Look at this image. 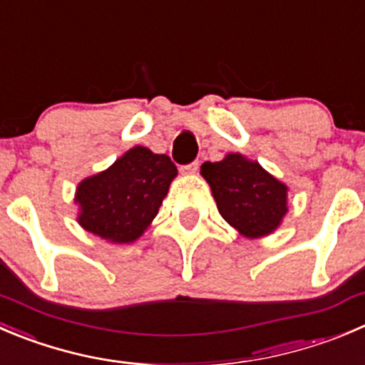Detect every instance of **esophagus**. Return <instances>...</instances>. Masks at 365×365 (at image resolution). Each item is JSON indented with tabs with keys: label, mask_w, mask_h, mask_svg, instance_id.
Segmentation results:
<instances>
[{
	"label": "esophagus",
	"mask_w": 365,
	"mask_h": 365,
	"mask_svg": "<svg viewBox=\"0 0 365 365\" xmlns=\"http://www.w3.org/2000/svg\"><path fill=\"white\" fill-rule=\"evenodd\" d=\"M200 169V162H192V164H187L182 168V173H185V175H194V173Z\"/></svg>",
	"instance_id": "obj_1"
}]
</instances>
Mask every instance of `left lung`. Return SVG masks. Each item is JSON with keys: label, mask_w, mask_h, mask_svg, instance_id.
<instances>
[{"label": "left lung", "mask_w": 365, "mask_h": 365, "mask_svg": "<svg viewBox=\"0 0 365 365\" xmlns=\"http://www.w3.org/2000/svg\"><path fill=\"white\" fill-rule=\"evenodd\" d=\"M201 176L222 219L246 239L271 235L287 215L289 187L257 160L228 153L219 162H205Z\"/></svg>", "instance_id": "1"}]
</instances>
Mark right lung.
Returning <instances> with one entry per match:
<instances>
[{
  "label": "right lung",
  "mask_w": 365,
  "mask_h": 365,
  "mask_svg": "<svg viewBox=\"0 0 365 365\" xmlns=\"http://www.w3.org/2000/svg\"><path fill=\"white\" fill-rule=\"evenodd\" d=\"M176 175L168 155L133 146L110 168L78 183V225L107 242H133L153 222Z\"/></svg>",
  "instance_id": "add662e5"
}]
</instances>
